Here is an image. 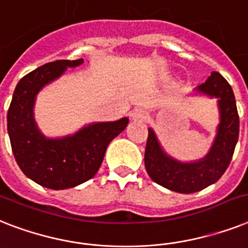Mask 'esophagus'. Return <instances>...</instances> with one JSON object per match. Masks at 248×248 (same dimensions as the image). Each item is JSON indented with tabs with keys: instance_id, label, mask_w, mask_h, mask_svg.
<instances>
[{
	"instance_id": "obj_1",
	"label": "esophagus",
	"mask_w": 248,
	"mask_h": 248,
	"mask_svg": "<svg viewBox=\"0 0 248 248\" xmlns=\"http://www.w3.org/2000/svg\"><path fill=\"white\" fill-rule=\"evenodd\" d=\"M130 119L133 122H144L147 119V112L144 111L143 108H134L130 114Z\"/></svg>"
}]
</instances>
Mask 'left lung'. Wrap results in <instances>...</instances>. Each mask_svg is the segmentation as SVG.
Wrapping results in <instances>:
<instances>
[{"label":"left lung","mask_w":248,"mask_h":248,"mask_svg":"<svg viewBox=\"0 0 248 248\" xmlns=\"http://www.w3.org/2000/svg\"><path fill=\"white\" fill-rule=\"evenodd\" d=\"M193 96L217 98L219 124L209 152L202 158L180 161L164 150L155 130L148 128L144 166L155 183L178 193H193L220 179L231 164L239 134V118L234 93L219 73L213 71L207 80L193 91Z\"/></svg>","instance_id":"left-lung-1"}]
</instances>
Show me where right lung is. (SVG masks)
<instances>
[{
    "label": "right lung",
    "mask_w": 248,
    "mask_h": 248,
    "mask_svg": "<svg viewBox=\"0 0 248 248\" xmlns=\"http://www.w3.org/2000/svg\"><path fill=\"white\" fill-rule=\"evenodd\" d=\"M84 62L57 60L42 65L17 83L7 111V132L17 165L29 179L51 189L84 183L100 169L108 143L125 129L129 119L97 122L64 137H47L34 119L37 94L68 68Z\"/></svg>",
    "instance_id": "obj_1"
}]
</instances>
